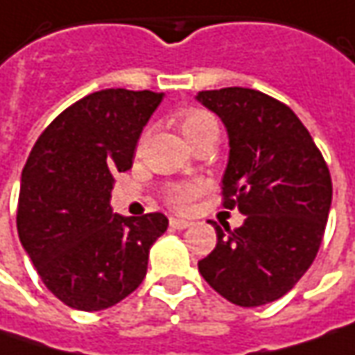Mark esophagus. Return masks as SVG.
I'll use <instances>...</instances> for the list:
<instances>
[{
  "mask_svg": "<svg viewBox=\"0 0 355 355\" xmlns=\"http://www.w3.org/2000/svg\"><path fill=\"white\" fill-rule=\"evenodd\" d=\"M189 225H191V221H187V219H180V217H171L170 219V227H173V229H185Z\"/></svg>",
  "mask_w": 355,
  "mask_h": 355,
  "instance_id": "34e87169",
  "label": "esophagus"
}]
</instances>
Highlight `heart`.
I'll return each instance as SVG.
<instances>
[{"label": "heart", "instance_id": "b5f03b06", "mask_svg": "<svg viewBox=\"0 0 355 355\" xmlns=\"http://www.w3.org/2000/svg\"><path fill=\"white\" fill-rule=\"evenodd\" d=\"M175 122H178L180 132L184 134V138L189 144L198 142V140L209 136V134H217L215 118L209 112L201 110V108H187V110L178 114ZM198 191V185H178V187L168 191V203L178 207V209H182Z\"/></svg>", "mask_w": 355, "mask_h": 355}]
</instances>
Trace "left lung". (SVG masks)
<instances>
[{"instance_id": "1", "label": "left lung", "mask_w": 355, "mask_h": 355, "mask_svg": "<svg viewBox=\"0 0 355 355\" xmlns=\"http://www.w3.org/2000/svg\"><path fill=\"white\" fill-rule=\"evenodd\" d=\"M196 98L225 126L223 205L245 215L235 231L211 223L217 245L198 263L199 272L237 306L275 302L320 249L332 205L328 166L286 104L243 87L201 90Z\"/></svg>"}]
</instances>
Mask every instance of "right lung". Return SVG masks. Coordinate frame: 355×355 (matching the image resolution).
<instances>
[{"mask_svg": "<svg viewBox=\"0 0 355 355\" xmlns=\"http://www.w3.org/2000/svg\"><path fill=\"white\" fill-rule=\"evenodd\" d=\"M164 92L106 89L55 118L21 173L17 233L41 280L61 302L94 312L142 284L164 213L112 211L114 173L132 168L136 144Z\"/></svg>", "mask_w": 355, "mask_h": 355, "instance_id": "add662e5", "label": "right lung"}]
</instances>
